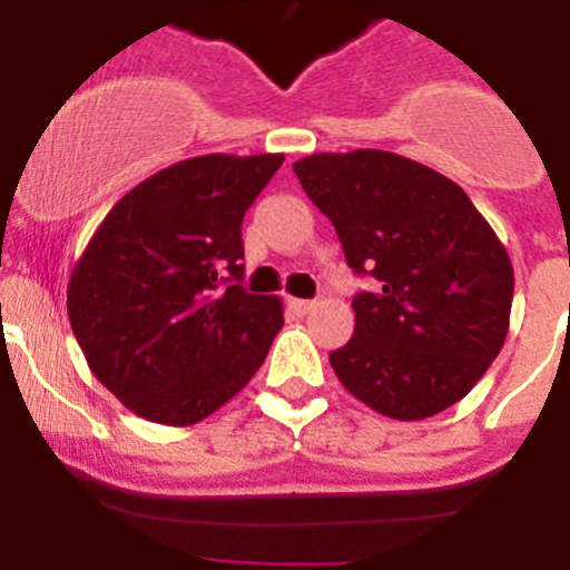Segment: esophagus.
I'll return each instance as SVG.
<instances>
[{
    "instance_id": "obj_1",
    "label": "esophagus",
    "mask_w": 570,
    "mask_h": 570,
    "mask_svg": "<svg viewBox=\"0 0 570 570\" xmlns=\"http://www.w3.org/2000/svg\"><path fill=\"white\" fill-rule=\"evenodd\" d=\"M289 306L295 308L301 317H306L308 312H314V308H317V301H289Z\"/></svg>"
}]
</instances>
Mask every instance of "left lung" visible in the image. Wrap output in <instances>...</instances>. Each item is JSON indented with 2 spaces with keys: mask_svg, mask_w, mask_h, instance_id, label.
Returning a JSON list of instances; mask_svg holds the SVG:
<instances>
[{
  "mask_svg": "<svg viewBox=\"0 0 570 570\" xmlns=\"http://www.w3.org/2000/svg\"><path fill=\"white\" fill-rule=\"evenodd\" d=\"M375 292L353 297L355 333L331 366L355 400L400 422L463 400L502 350L513 264L452 178L377 148L292 165Z\"/></svg>",
  "mask_w": 570,
  "mask_h": 570,
  "instance_id": "1",
  "label": "left lung"
}]
</instances>
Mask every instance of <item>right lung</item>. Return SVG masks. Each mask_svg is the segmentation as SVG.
I'll use <instances>...</instances> for the list:
<instances>
[{
    "label": "right lung",
    "instance_id": "1",
    "mask_svg": "<svg viewBox=\"0 0 570 570\" xmlns=\"http://www.w3.org/2000/svg\"><path fill=\"white\" fill-rule=\"evenodd\" d=\"M284 154H206L109 209L68 281L90 372L137 416L200 422L243 392L284 327L281 297L243 286V217Z\"/></svg>",
    "mask_w": 570,
    "mask_h": 570
}]
</instances>
